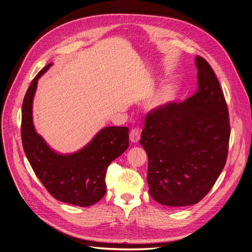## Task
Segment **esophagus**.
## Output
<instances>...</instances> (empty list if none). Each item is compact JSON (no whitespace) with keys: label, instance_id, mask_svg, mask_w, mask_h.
<instances>
[{"label":"esophagus","instance_id":"34e87169","mask_svg":"<svg viewBox=\"0 0 252 252\" xmlns=\"http://www.w3.org/2000/svg\"><path fill=\"white\" fill-rule=\"evenodd\" d=\"M140 134H141V131L139 128H133L131 133H129V140H131V142L133 143H137L140 139Z\"/></svg>","mask_w":252,"mask_h":252}]
</instances>
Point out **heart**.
<instances>
[{
  "instance_id": "obj_1",
  "label": "heart",
  "mask_w": 252,
  "mask_h": 252,
  "mask_svg": "<svg viewBox=\"0 0 252 252\" xmlns=\"http://www.w3.org/2000/svg\"><path fill=\"white\" fill-rule=\"evenodd\" d=\"M178 92V88L175 84H169L164 87H162L161 90L155 96V98L150 103L151 110H159L163 109L167 104L173 102L176 98Z\"/></svg>"
}]
</instances>
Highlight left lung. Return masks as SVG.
Wrapping results in <instances>:
<instances>
[{"label": "left lung", "mask_w": 252, "mask_h": 252, "mask_svg": "<svg viewBox=\"0 0 252 252\" xmlns=\"http://www.w3.org/2000/svg\"><path fill=\"white\" fill-rule=\"evenodd\" d=\"M196 66V93L145 116L140 143L149 158V192L162 205L196 204L226 163L230 126L225 97L210 64L197 56Z\"/></svg>", "instance_id": "8db88e82"}]
</instances>
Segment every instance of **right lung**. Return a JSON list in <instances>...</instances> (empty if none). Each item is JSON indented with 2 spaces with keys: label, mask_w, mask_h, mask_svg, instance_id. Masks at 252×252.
<instances>
[{
  "label": "right lung",
  "mask_w": 252,
  "mask_h": 252,
  "mask_svg": "<svg viewBox=\"0 0 252 252\" xmlns=\"http://www.w3.org/2000/svg\"><path fill=\"white\" fill-rule=\"evenodd\" d=\"M51 64L48 63L37 73L24 97L21 127L24 152L36 177L52 197L72 205L91 206L107 191L108 166L128 147V128L103 127L85 148L68 155L50 149L34 128L32 102L38 78Z\"/></svg>",
  "instance_id": "obj_1"
}]
</instances>
